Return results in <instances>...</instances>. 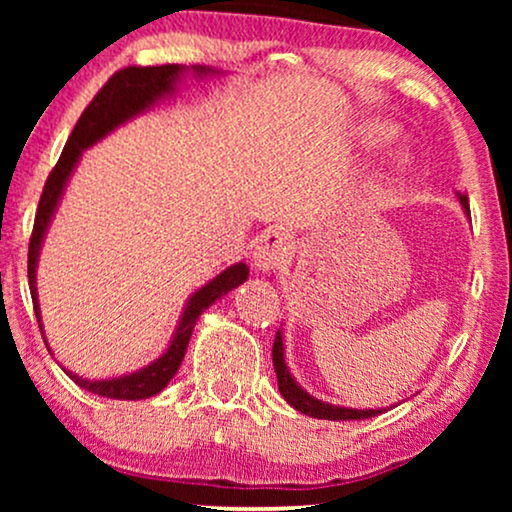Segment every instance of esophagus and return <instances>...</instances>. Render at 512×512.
<instances>
[{
  "mask_svg": "<svg viewBox=\"0 0 512 512\" xmlns=\"http://www.w3.org/2000/svg\"><path fill=\"white\" fill-rule=\"evenodd\" d=\"M291 240L282 230H265L254 244V265L258 270L270 272L289 261Z\"/></svg>",
  "mask_w": 512,
  "mask_h": 512,
  "instance_id": "esophagus-1",
  "label": "esophagus"
}]
</instances>
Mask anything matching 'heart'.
I'll list each match as a JSON object with an SVG mask.
<instances>
[{
  "label": "heart",
  "mask_w": 512,
  "mask_h": 512,
  "mask_svg": "<svg viewBox=\"0 0 512 512\" xmlns=\"http://www.w3.org/2000/svg\"><path fill=\"white\" fill-rule=\"evenodd\" d=\"M394 135V125L387 121H363L359 128H356V139H359V144L366 146V149H377V146L389 144ZM405 165H408V156H405L403 151H394L387 160V170L391 172L403 170Z\"/></svg>",
  "instance_id": "b5f03b06"
}]
</instances>
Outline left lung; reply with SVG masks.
<instances>
[{"mask_svg":"<svg viewBox=\"0 0 512 512\" xmlns=\"http://www.w3.org/2000/svg\"><path fill=\"white\" fill-rule=\"evenodd\" d=\"M457 195H459L461 207H464V212L468 216V214H471V209H468V195L466 193H457ZM272 366H275V373H277L279 394L284 396V401L289 403L291 408L303 412V415H310V417H317V419H331V422H345V419H368V417L382 415V412H384L380 408H377V410L340 408V405L324 403V401H319V398L307 394V391L300 387L296 380H293V375L289 373V366H286V361H284V333H282V328L277 331L275 345H272Z\"/></svg>","mask_w":512,"mask_h":512,"instance_id":"1","label":"left lung"}]
</instances>
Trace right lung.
<instances>
[{
	"instance_id": "add662e5",
	"label": "right lung",
	"mask_w": 512,
	"mask_h": 512,
	"mask_svg": "<svg viewBox=\"0 0 512 512\" xmlns=\"http://www.w3.org/2000/svg\"><path fill=\"white\" fill-rule=\"evenodd\" d=\"M186 74H193L195 79H207V76H219L223 72L207 65H160V67H125L121 72H116L111 79L104 83L100 93L95 95V100L88 104L83 111L79 123L74 125L72 137L67 139L65 149L58 165L53 167V172L48 174L44 193H41L37 216H34V228L30 237V251H27V279H30V291H32V303L34 314H37L39 328L44 333V324H41V310H39V296H37V265L44 237L48 233L55 212L65 193L67 181L72 177L76 165H79L81 153L90 149V146L100 142L114 132L118 125L132 121V118L144 114L156 107L158 102H163L165 97H172L177 93L179 81ZM249 268L247 263H233L230 268L219 272L212 282H207L202 289L193 293L186 300L184 312H181L177 331L172 333L170 345L156 361L144 366L142 370H135L130 375L111 377V380H86V377L74 375L65 370L72 380L79 384L81 389L90 391V394L104 396V398H116V401H139V398L156 396L163 391L170 380L177 373L181 361H184L188 340H191L195 321L200 319V314L207 310L209 305H214L216 300L226 296L237 286L247 282ZM46 342V335H44Z\"/></svg>"
}]
</instances>
